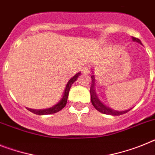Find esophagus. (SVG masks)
Instances as JSON below:
<instances>
[{
	"label": "esophagus",
	"instance_id": "obj_1",
	"mask_svg": "<svg viewBox=\"0 0 155 155\" xmlns=\"http://www.w3.org/2000/svg\"><path fill=\"white\" fill-rule=\"evenodd\" d=\"M87 68H83V69H82V72H83V73H87Z\"/></svg>",
	"mask_w": 155,
	"mask_h": 155
}]
</instances>
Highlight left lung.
Instances as JSON below:
<instances>
[{
	"label": "left lung",
	"instance_id": "left-lung-1",
	"mask_svg": "<svg viewBox=\"0 0 155 155\" xmlns=\"http://www.w3.org/2000/svg\"><path fill=\"white\" fill-rule=\"evenodd\" d=\"M132 40L134 41H137L139 43H141V41H140L139 38L135 37H132ZM91 79H92V84L91 86V89H90V92H91V99L92 105L94 106V107L95 108L97 111H99L100 113L104 114H108V115H113V116H120L122 115V114H126L128 113L130 110H124V111H117V110H114L111 108L108 107V106H105L103 103H102L101 101L99 100V98L97 97V94L95 92V82H94V75H91Z\"/></svg>",
	"mask_w": 155,
	"mask_h": 155
}]
</instances>
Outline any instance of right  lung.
Here are the masks:
<instances>
[{
	"mask_svg": "<svg viewBox=\"0 0 155 155\" xmlns=\"http://www.w3.org/2000/svg\"><path fill=\"white\" fill-rule=\"evenodd\" d=\"M80 74H81L80 72L77 73L76 75H74L71 79H70L69 81L68 82L65 90L64 91L63 96H62L61 99V101L58 104H56L55 106H53V107L48 108V109H44V110H34V109H27V110L31 111V113H33L35 114H38V115H48V114H53L61 111L66 106L68 97V94H69V91L71 85L75 83V80H77V78L80 76Z\"/></svg>",
	"mask_w": 155,
	"mask_h": 155,
	"instance_id": "right-lung-1",
	"label": "right lung"
}]
</instances>
